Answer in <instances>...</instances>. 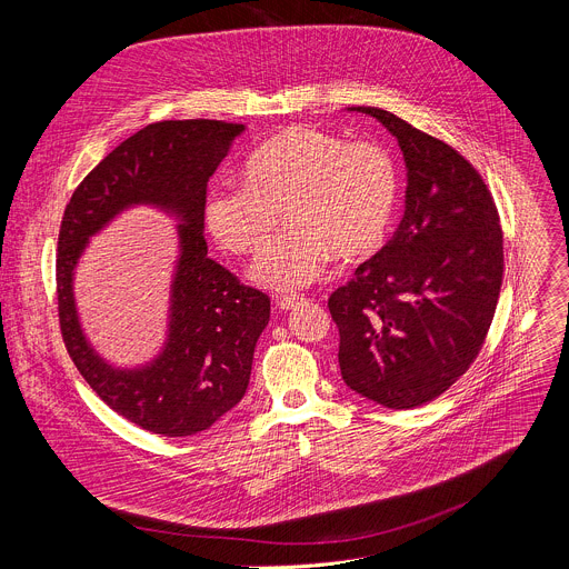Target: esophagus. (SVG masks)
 <instances>
[{
  "instance_id": "1",
  "label": "esophagus",
  "mask_w": 569,
  "mask_h": 569,
  "mask_svg": "<svg viewBox=\"0 0 569 569\" xmlns=\"http://www.w3.org/2000/svg\"><path fill=\"white\" fill-rule=\"evenodd\" d=\"M306 299L303 297H299V295H286V297H279V308L281 310H292V308H297L299 303H303Z\"/></svg>"
}]
</instances>
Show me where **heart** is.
Masks as SVG:
<instances>
[{
	"label": "heart",
	"instance_id": "b5f03b06",
	"mask_svg": "<svg viewBox=\"0 0 569 569\" xmlns=\"http://www.w3.org/2000/svg\"><path fill=\"white\" fill-rule=\"evenodd\" d=\"M242 176L246 184L209 193L207 224L224 250L250 257L266 248L283 213L290 229L252 268V279L274 292L306 288L331 254L338 261L376 254L398 207V164L382 143L347 141L308 123L257 146Z\"/></svg>",
	"mask_w": 569,
	"mask_h": 569
}]
</instances>
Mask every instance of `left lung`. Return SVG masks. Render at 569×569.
Here are the masks:
<instances>
[{
	"instance_id": "8db88e82",
	"label": "left lung",
	"mask_w": 569,
	"mask_h": 569,
	"mask_svg": "<svg viewBox=\"0 0 569 569\" xmlns=\"http://www.w3.org/2000/svg\"><path fill=\"white\" fill-rule=\"evenodd\" d=\"M408 167L405 216L382 250L329 297L340 371L360 396L415 410L455 385L496 315L505 240L496 200L446 141L380 108Z\"/></svg>"
}]
</instances>
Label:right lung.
Listing matches in <instances>:
<instances>
[{"label": "right lung", "mask_w": 569, "mask_h": 569, "mask_svg": "<svg viewBox=\"0 0 569 569\" xmlns=\"http://www.w3.org/2000/svg\"><path fill=\"white\" fill-rule=\"evenodd\" d=\"M242 130L216 119L150 123L101 159L62 213L56 292L67 353L103 402L152 435H198L227 415L246 396L254 347L270 321V297L209 259L202 233L207 182ZM132 203L173 210L183 220V252L166 351L141 370H114L79 331L70 277L87 238Z\"/></svg>", "instance_id": "right-lung-1"}]
</instances>
